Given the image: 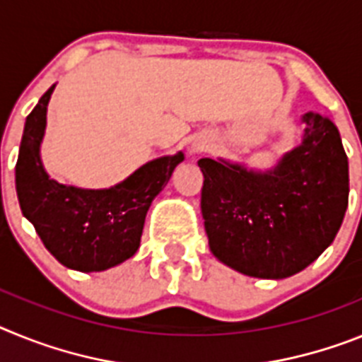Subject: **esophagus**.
<instances>
[{
  "mask_svg": "<svg viewBox=\"0 0 362 362\" xmlns=\"http://www.w3.org/2000/svg\"><path fill=\"white\" fill-rule=\"evenodd\" d=\"M202 149H204L202 144H193V147H191V151H193V153H199V151H202Z\"/></svg>",
  "mask_w": 362,
  "mask_h": 362,
  "instance_id": "obj_1",
  "label": "esophagus"
}]
</instances>
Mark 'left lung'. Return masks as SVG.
I'll use <instances>...</instances> for the list:
<instances>
[{"label": "left lung", "instance_id": "left-lung-1", "mask_svg": "<svg viewBox=\"0 0 362 362\" xmlns=\"http://www.w3.org/2000/svg\"><path fill=\"white\" fill-rule=\"evenodd\" d=\"M303 142L272 169L200 158L202 216L209 250L257 279L303 272L329 246L348 207V156L339 129L306 112Z\"/></svg>", "mask_w": 362, "mask_h": 362}]
</instances>
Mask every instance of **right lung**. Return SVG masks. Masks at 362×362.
Returning a JSON list of instances; mask_svg holds the SVG:
<instances>
[{
    "instance_id": "obj_1",
    "label": "right lung",
    "mask_w": 362,
    "mask_h": 362,
    "mask_svg": "<svg viewBox=\"0 0 362 362\" xmlns=\"http://www.w3.org/2000/svg\"><path fill=\"white\" fill-rule=\"evenodd\" d=\"M54 87L56 83L25 120L16 193L23 216L59 264L83 273L105 272L138 251L151 202L184 162V153L151 160L105 189L59 184L47 175L42 162L47 107Z\"/></svg>"
}]
</instances>
